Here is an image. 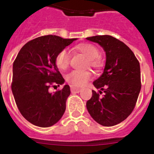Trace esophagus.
Segmentation results:
<instances>
[{"label": "esophagus", "mask_w": 154, "mask_h": 154, "mask_svg": "<svg viewBox=\"0 0 154 154\" xmlns=\"http://www.w3.org/2000/svg\"><path fill=\"white\" fill-rule=\"evenodd\" d=\"M81 89L80 88H77V87L72 86L71 87V92H73V93H75V92H79Z\"/></svg>", "instance_id": "34e87169"}]
</instances>
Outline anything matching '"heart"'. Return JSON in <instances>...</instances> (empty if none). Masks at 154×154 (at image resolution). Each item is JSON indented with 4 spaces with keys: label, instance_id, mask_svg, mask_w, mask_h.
<instances>
[{
    "label": "heart",
    "instance_id": "b5f03b06",
    "mask_svg": "<svg viewBox=\"0 0 154 154\" xmlns=\"http://www.w3.org/2000/svg\"><path fill=\"white\" fill-rule=\"evenodd\" d=\"M75 48L83 55H85L89 60V65L96 70H100L103 67V60L100 55V51L93 44L91 43H80L75 46ZM55 64L56 67L60 70L67 69L69 64V55L65 49L62 50L57 54L55 58ZM92 73L90 72H80L73 70L66 75V81L73 86H83L87 82L92 79Z\"/></svg>",
    "mask_w": 154,
    "mask_h": 154
}]
</instances>
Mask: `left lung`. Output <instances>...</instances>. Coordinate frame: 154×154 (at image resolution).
<instances>
[{"label":"left lung","mask_w":154,"mask_h":154,"mask_svg":"<svg viewBox=\"0 0 154 154\" xmlns=\"http://www.w3.org/2000/svg\"><path fill=\"white\" fill-rule=\"evenodd\" d=\"M86 39L100 45L106 55L104 72L93 82L100 91L92 90L87 109L99 124L115 126L135 108L141 89L140 62L130 48L114 37L96 35ZM103 91L104 95L100 97Z\"/></svg>","instance_id":"8db88e82"}]
</instances>
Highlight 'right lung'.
<instances>
[{
	"mask_svg": "<svg viewBox=\"0 0 154 154\" xmlns=\"http://www.w3.org/2000/svg\"><path fill=\"white\" fill-rule=\"evenodd\" d=\"M75 40L51 35L38 37L27 42L14 62L11 90L14 100L21 115L33 125L49 127L65 112L71 93L69 85L53 93L48 89L64 83L55 58Z\"/></svg>",
	"mask_w": 154,
	"mask_h": 154,
	"instance_id": "add662e5",
	"label": "right lung"
}]
</instances>
